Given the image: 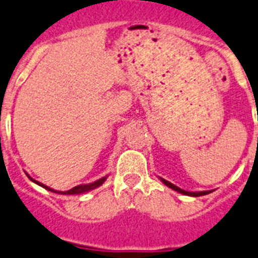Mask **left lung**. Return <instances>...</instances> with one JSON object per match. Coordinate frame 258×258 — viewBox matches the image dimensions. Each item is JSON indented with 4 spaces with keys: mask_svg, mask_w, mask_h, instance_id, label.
<instances>
[{
    "mask_svg": "<svg viewBox=\"0 0 258 258\" xmlns=\"http://www.w3.org/2000/svg\"><path fill=\"white\" fill-rule=\"evenodd\" d=\"M160 180L163 181V183H164V184L167 185V187H169V188L175 189L176 192L183 194V195H188V197H202V195H207V194H210V192H211V191H199V192H191V191H185V189L179 188L177 185L172 184L171 181L165 180V179H163V177H160Z\"/></svg>",
    "mask_w": 258,
    "mask_h": 258,
    "instance_id": "1",
    "label": "left lung"
}]
</instances>
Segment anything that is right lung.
I'll return each instance as SVG.
<instances>
[{"instance_id":"1","label":"right lung","mask_w":258,"mask_h":258,"mask_svg":"<svg viewBox=\"0 0 258 258\" xmlns=\"http://www.w3.org/2000/svg\"><path fill=\"white\" fill-rule=\"evenodd\" d=\"M28 177L31 179L33 183H36V184H39L40 187H43V188L48 189V191H51V192H56V194H60V195H79V194H85V192H89V191H91V189H95L98 188L99 185H102L103 183H105V180L107 179V176H103L101 177V179H98V180L93 181V183H89V184H79V185H75L74 188L69 189V191H56V189L51 188V187H48V185L43 184V183H40V181L35 180V179H32L29 175H28Z\"/></svg>"}]
</instances>
